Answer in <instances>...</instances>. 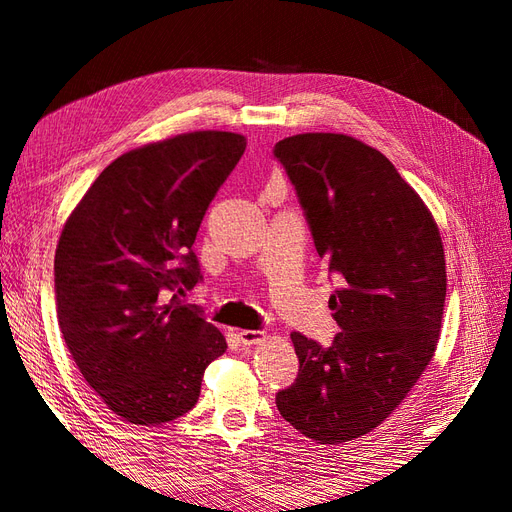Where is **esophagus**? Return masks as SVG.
Returning <instances> with one entry per match:
<instances>
[{
	"instance_id": "34e87169",
	"label": "esophagus",
	"mask_w": 512,
	"mask_h": 512,
	"mask_svg": "<svg viewBox=\"0 0 512 512\" xmlns=\"http://www.w3.org/2000/svg\"><path fill=\"white\" fill-rule=\"evenodd\" d=\"M267 337V333L265 331H250V329H243V331H239V339H241V344L243 346H254V344H260L262 339Z\"/></svg>"
}]
</instances>
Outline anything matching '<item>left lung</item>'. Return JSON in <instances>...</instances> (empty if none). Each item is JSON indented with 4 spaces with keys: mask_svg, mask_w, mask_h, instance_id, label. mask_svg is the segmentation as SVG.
<instances>
[{
    "mask_svg": "<svg viewBox=\"0 0 512 512\" xmlns=\"http://www.w3.org/2000/svg\"><path fill=\"white\" fill-rule=\"evenodd\" d=\"M318 256L339 280L331 346L294 331L299 374L275 404L318 444L365 436L429 365L446 299L440 230L397 168L346 134H297L273 149Z\"/></svg>",
    "mask_w": 512,
    "mask_h": 512,
    "instance_id": "obj_1",
    "label": "left lung"
}]
</instances>
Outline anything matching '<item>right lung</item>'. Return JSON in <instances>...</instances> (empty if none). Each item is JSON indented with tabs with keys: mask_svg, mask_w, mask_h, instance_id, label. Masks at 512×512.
Instances as JSON below:
<instances>
[{
	"mask_svg": "<svg viewBox=\"0 0 512 512\" xmlns=\"http://www.w3.org/2000/svg\"><path fill=\"white\" fill-rule=\"evenodd\" d=\"M245 145L241 134L207 130L123 153L61 230L59 329L123 421L162 425L192 410L207 365L226 352L203 309L179 294L203 280L196 232Z\"/></svg>",
	"mask_w": 512,
	"mask_h": 512,
	"instance_id": "1",
	"label": "right lung"
}]
</instances>
